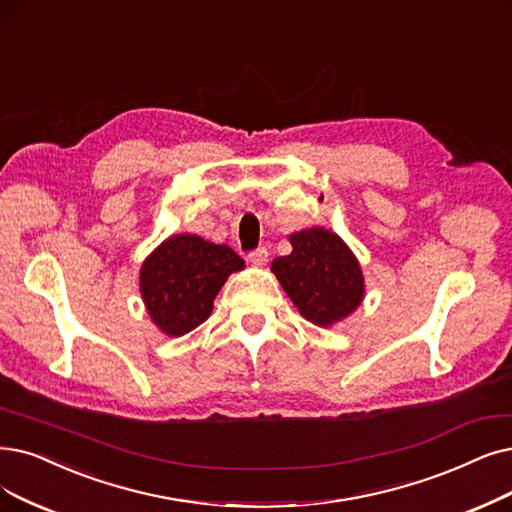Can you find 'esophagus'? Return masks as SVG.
Instances as JSON below:
<instances>
[{
    "mask_svg": "<svg viewBox=\"0 0 512 512\" xmlns=\"http://www.w3.org/2000/svg\"><path fill=\"white\" fill-rule=\"evenodd\" d=\"M248 262L254 264V267H264V264L269 262V252H267V248H258V250L250 252V254H248Z\"/></svg>",
    "mask_w": 512,
    "mask_h": 512,
    "instance_id": "1",
    "label": "esophagus"
}]
</instances>
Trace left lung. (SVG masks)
<instances>
[{"instance_id": "left-lung-1", "label": "left lung", "mask_w": 512, "mask_h": 512, "mask_svg": "<svg viewBox=\"0 0 512 512\" xmlns=\"http://www.w3.org/2000/svg\"><path fill=\"white\" fill-rule=\"evenodd\" d=\"M292 254L271 262L298 313L319 327L353 315L365 298L361 264L346 241L325 227L292 233Z\"/></svg>"}]
</instances>
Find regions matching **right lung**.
I'll return each mask as SVG.
<instances>
[{
	"instance_id": "1",
	"label": "right lung",
	"mask_w": 512,
	"mask_h": 512,
	"mask_svg": "<svg viewBox=\"0 0 512 512\" xmlns=\"http://www.w3.org/2000/svg\"><path fill=\"white\" fill-rule=\"evenodd\" d=\"M243 267L227 243L193 233L172 235L142 262L140 296L157 330L178 338L212 315L220 288Z\"/></svg>"
}]
</instances>
